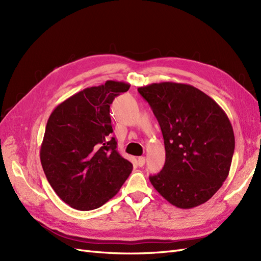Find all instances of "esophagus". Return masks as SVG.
<instances>
[{"label": "esophagus", "mask_w": 261, "mask_h": 261, "mask_svg": "<svg viewBox=\"0 0 261 261\" xmlns=\"http://www.w3.org/2000/svg\"><path fill=\"white\" fill-rule=\"evenodd\" d=\"M145 162H146V158H145V156H139V158H138L137 163H138V165H139L140 168H141V167H144V165H145Z\"/></svg>", "instance_id": "34e87169"}]
</instances>
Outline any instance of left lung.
<instances>
[{"label":"left lung","instance_id":"obj_1","mask_svg":"<svg viewBox=\"0 0 261 261\" xmlns=\"http://www.w3.org/2000/svg\"><path fill=\"white\" fill-rule=\"evenodd\" d=\"M138 92L156 117L165 147L152 186L173 206L191 209L208 201L230 172L235 148L227 115L217 102L191 85L159 83Z\"/></svg>","mask_w":261,"mask_h":261}]
</instances>
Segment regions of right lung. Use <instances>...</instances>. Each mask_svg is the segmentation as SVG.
I'll return each instance as SVG.
<instances>
[{"label": "right lung", "instance_id": "obj_1", "mask_svg": "<svg viewBox=\"0 0 261 261\" xmlns=\"http://www.w3.org/2000/svg\"><path fill=\"white\" fill-rule=\"evenodd\" d=\"M130 85L107 81L75 93L53 110L40 160L46 179L70 207L88 211L114 197L133 164L116 150L110 105Z\"/></svg>", "mask_w": 261, "mask_h": 261}]
</instances>
